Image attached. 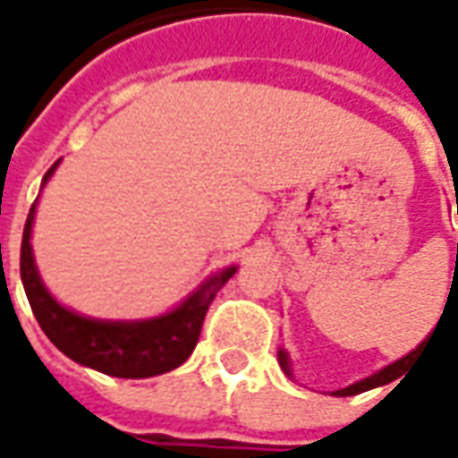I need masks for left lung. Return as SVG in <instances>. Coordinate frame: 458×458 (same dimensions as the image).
<instances>
[{"label": "left lung", "instance_id": "1", "mask_svg": "<svg viewBox=\"0 0 458 458\" xmlns=\"http://www.w3.org/2000/svg\"><path fill=\"white\" fill-rule=\"evenodd\" d=\"M456 210H458V199H456ZM456 262H458V245H456ZM424 345V344H422ZM422 345H417L412 353H407L404 358H400V360H394L393 365H387V368H383L380 373L370 375V377H365V380H358V383L348 385V387H344V390H336V397H351V394H358V393H365V390H373V387H380V385H387L393 383V380H397L400 375H403L404 370V363L407 360H412V355L422 348ZM279 365H282V370L287 375H292V370H289V355L284 348H279Z\"/></svg>", "mask_w": 458, "mask_h": 458}]
</instances>
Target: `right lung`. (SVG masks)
<instances>
[{
    "mask_svg": "<svg viewBox=\"0 0 458 458\" xmlns=\"http://www.w3.org/2000/svg\"><path fill=\"white\" fill-rule=\"evenodd\" d=\"M58 161L46 171L44 183L54 176ZM34 213L36 203L29 210L21 238V282L38 327L44 328L46 336L51 338V344L61 353L73 358L75 363L113 377H151L169 373L193 353L210 301L235 275V265L206 279L191 297L164 317L144 321H100L81 317L71 309L61 307L38 277L29 242Z\"/></svg>",
    "mask_w": 458,
    "mask_h": 458,
    "instance_id": "add662e5",
    "label": "right lung"
}]
</instances>
